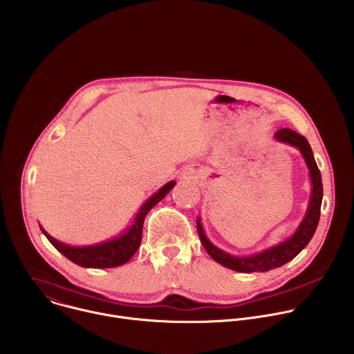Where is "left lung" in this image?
Here are the masks:
<instances>
[{
	"instance_id": "obj_1",
	"label": "left lung",
	"mask_w": 354,
	"mask_h": 354,
	"mask_svg": "<svg viewBox=\"0 0 354 354\" xmlns=\"http://www.w3.org/2000/svg\"><path fill=\"white\" fill-rule=\"evenodd\" d=\"M274 138L279 142L288 144L291 147H295L302 158H304L307 168L310 171V179H311V197L310 203L307 207V213L299 223L295 232L287 238L286 241L268 248L262 252L248 257H234L228 252H224L223 249L217 248L210 239L206 236L203 225H201L200 218L196 220L197 223V232L200 236L201 243H203L207 254L216 261L217 263L235 270L241 273H252V272H268L276 268H280L294 259L299 252L304 249L311 238L314 236V232L319 223L321 216V205H322V196H324V187H322V178L321 172L318 169V165L315 162L311 145L308 144V140L290 129H280L274 133Z\"/></svg>"
}]
</instances>
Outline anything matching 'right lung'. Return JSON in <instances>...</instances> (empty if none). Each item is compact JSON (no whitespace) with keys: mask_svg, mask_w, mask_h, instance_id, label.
<instances>
[{"mask_svg":"<svg viewBox=\"0 0 354 354\" xmlns=\"http://www.w3.org/2000/svg\"><path fill=\"white\" fill-rule=\"evenodd\" d=\"M175 183V180L168 182L158 192H156L149 198H147L145 203L140 207L138 213L136 214L133 224L122 235H118L109 241L88 246H71L57 241L52 235H48L40 225L39 227L41 232L46 235V238L50 241V243L75 265L91 269L118 268L127 263L136 254L141 242L142 224L145 216L169 193Z\"/></svg>","mask_w":354,"mask_h":354,"instance_id":"right-lung-1","label":"right lung"}]
</instances>
